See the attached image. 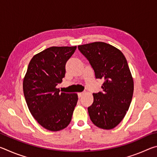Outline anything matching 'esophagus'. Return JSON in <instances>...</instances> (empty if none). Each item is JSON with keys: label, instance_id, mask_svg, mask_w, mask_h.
Masks as SVG:
<instances>
[{"label": "esophagus", "instance_id": "34e87169", "mask_svg": "<svg viewBox=\"0 0 157 157\" xmlns=\"http://www.w3.org/2000/svg\"><path fill=\"white\" fill-rule=\"evenodd\" d=\"M85 94V93L84 92H82V93H79V94H78V97L79 98H81L82 96V95H84V94Z\"/></svg>", "mask_w": 157, "mask_h": 157}]
</instances>
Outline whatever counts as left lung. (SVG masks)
<instances>
[{"label":"left lung","mask_w":157,"mask_h":157,"mask_svg":"<svg viewBox=\"0 0 157 157\" xmlns=\"http://www.w3.org/2000/svg\"><path fill=\"white\" fill-rule=\"evenodd\" d=\"M78 49L89 61L95 78L105 80L102 92L93 94L94 102L88 107L90 118L99 128L113 129L125 116L134 92L126 58L120 50L105 42L79 45Z\"/></svg>","instance_id":"left-lung-1"}]
</instances>
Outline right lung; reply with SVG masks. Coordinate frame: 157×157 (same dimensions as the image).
Listing matches in <instances>:
<instances>
[{"label": "right lung", "instance_id": "add662e5", "mask_svg": "<svg viewBox=\"0 0 157 157\" xmlns=\"http://www.w3.org/2000/svg\"><path fill=\"white\" fill-rule=\"evenodd\" d=\"M77 46H52L34 55L23 82L28 107L39 124L52 132L71 123L78 94L60 93L57 85L65 77L66 63Z\"/></svg>", "mask_w": 157, "mask_h": 157}]
</instances>
